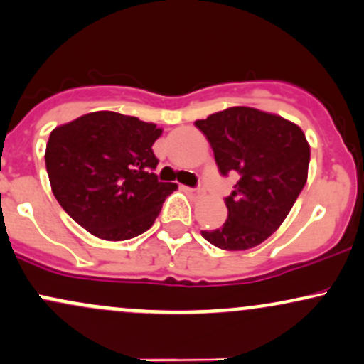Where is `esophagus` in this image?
<instances>
[{
    "label": "esophagus",
    "instance_id": "1",
    "mask_svg": "<svg viewBox=\"0 0 364 364\" xmlns=\"http://www.w3.org/2000/svg\"><path fill=\"white\" fill-rule=\"evenodd\" d=\"M188 191H190L191 195H195V196H200V195H203L205 193V190H203L202 186H196V188H188Z\"/></svg>",
    "mask_w": 364,
    "mask_h": 364
}]
</instances>
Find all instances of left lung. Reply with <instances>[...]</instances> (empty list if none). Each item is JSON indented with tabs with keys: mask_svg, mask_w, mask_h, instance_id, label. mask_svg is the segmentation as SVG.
Masks as SVG:
<instances>
[{
	"mask_svg": "<svg viewBox=\"0 0 364 364\" xmlns=\"http://www.w3.org/2000/svg\"><path fill=\"white\" fill-rule=\"evenodd\" d=\"M195 127L210 141L219 173L240 178L225 196V223L202 236L229 252L263 243L306 185L310 145L301 128L253 107H229Z\"/></svg>",
	"mask_w": 364,
	"mask_h": 364,
	"instance_id": "8db88e82",
	"label": "left lung"
}]
</instances>
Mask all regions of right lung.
I'll return each mask as SVG.
<instances>
[{
  "label": "right lung",
  "instance_id": "add662e5",
  "mask_svg": "<svg viewBox=\"0 0 364 364\" xmlns=\"http://www.w3.org/2000/svg\"><path fill=\"white\" fill-rule=\"evenodd\" d=\"M162 129L133 116L97 111L54 128L46 169L58 203L94 236L123 241L150 229L176 190L154 173Z\"/></svg>",
  "mask_w": 364,
  "mask_h": 364
}]
</instances>
